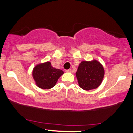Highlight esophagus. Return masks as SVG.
Segmentation results:
<instances>
[{"mask_svg": "<svg viewBox=\"0 0 133 133\" xmlns=\"http://www.w3.org/2000/svg\"><path fill=\"white\" fill-rule=\"evenodd\" d=\"M71 71H72L71 69H68V70H66V71H65L66 72H71Z\"/></svg>", "mask_w": 133, "mask_h": 133, "instance_id": "1", "label": "esophagus"}]
</instances>
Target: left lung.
Instances as JSON below:
<instances>
[{
	"mask_svg": "<svg viewBox=\"0 0 133 133\" xmlns=\"http://www.w3.org/2000/svg\"><path fill=\"white\" fill-rule=\"evenodd\" d=\"M103 65L97 60L84 61L76 72L79 86L85 91L95 89L100 86L104 76Z\"/></svg>",
	"mask_w": 133,
	"mask_h": 133,
	"instance_id": "1",
	"label": "left lung"
}]
</instances>
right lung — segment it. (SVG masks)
<instances>
[{"label":"right lung","instance_id":"right-lung-1","mask_svg":"<svg viewBox=\"0 0 133 133\" xmlns=\"http://www.w3.org/2000/svg\"><path fill=\"white\" fill-rule=\"evenodd\" d=\"M64 74L62 70L52 66L47 61L37 64L32 70V77L36 86L42 89H51L56 86L58 79Z\"/></svg>","mask_w":133,"mask_h":133}]
</instances>
